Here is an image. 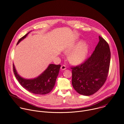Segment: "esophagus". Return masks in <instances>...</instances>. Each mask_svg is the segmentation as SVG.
Returning a JSON list of instances; mask_svg holds the SVG:
<instances>
[{
	"label": "esophagus",
	"mask_w": 124,
	"mask_h": 124,
	"mask_svg": "<svg viewBox=\"0 0 124 124\" xmlns=\"http://www.w3.org/2000/svg\"><path fill=\"white\" fill-rule=\"evenodd\" d=\"M66 69V66L65 65H62L61 67V70H65Z\"/></svg>",
	"instance_id": "obj_1"
}]
</instances>
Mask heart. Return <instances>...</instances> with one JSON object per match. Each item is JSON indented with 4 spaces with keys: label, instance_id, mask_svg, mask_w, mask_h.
<instances>
[{
    "label": "heart",
    "instance_id": "1",
    "mask_svg": "<svg viewBox=\"0 0 124 124\" xmlns=\"http://www.w3.org/2000/svg\"><path fill=\"white\" fill-rule=\"evenodd\" d=\"M89 50V46L83 41H80L77 42L67 50L68 52H72L69 56V61L75 65L81 64L86 59Z\"/></svg>",
    "mask_w": 124,
    "mask_h": 124
}]
</instances>
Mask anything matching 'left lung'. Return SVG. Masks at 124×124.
Masks as SVG:
<instances>
[{"mask_svg":"<svg viewBox=\"0 0 124 124\" xmlns=\"http://www.w3.org/2000/svg\"><path fill=\"white\" fill-rule=\"evenodd\" d=\"M99 42L91 56L84 63L72 68V85L79 94L90 96L97 92L107 79L110 65L108 43L99 36Z\"/></svg>","mask_w":124,"mask_h":124,"instance_id":"1","label":"left lung"}]
</instances>
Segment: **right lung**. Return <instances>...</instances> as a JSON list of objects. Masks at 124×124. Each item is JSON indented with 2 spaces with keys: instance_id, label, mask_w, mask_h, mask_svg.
I'll use <instances>...</instances> for the list:
<instances>
[{
  "instance_id": "obj_1",
  "label": "right lung",
  "mask_w": 124,
  "mask_h": 124,
  "mask_svg": "<svg viewBox=\"0 0 124 124\" xmlns=\"http://www.w3.org/2000/svg\"><path fill=\"white\" fill-rule=\"evenodd\" d=\"M30 32V31L21 38L16 45H18L21 41L25 38ZM13 66L15 76L20 84L29 92L38 95L48 94L52 90L55 85L61 67L60 65L49 64L44 71L37 77L26 79L20 76L17 73L14 64Z\"/></svg>"
}]
</instances>
